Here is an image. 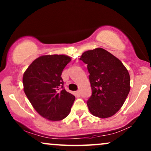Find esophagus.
<instances>
[{"label":"esophagus","mask_w":151,"mask_h":151,"mask_svg":"<svg viewBox=\"0 0 151 151\" xmlns=\"http://www.w3.org/2000/svg\"><path fill=\"white\" fill-rule=\"evenodd\" d=\"M75 94H76V96H77V97H79V96H80V91H77L75 92Z\"/></svg>","instance_id":"esophagus-1"}]
</instances>
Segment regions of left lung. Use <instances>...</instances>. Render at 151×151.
Listing matches in <instances>:
<instances>
[{"label":"left lung","instance_id":"left-lung-1","mask_svg":"<svg viewBox=\"0 0 151 151\" xmlns=\"http://www.w3.org/2000/svg\"><path fill=\"white\" fill-rule=\"evenodd\" d=\"M80 60L87 65L92 94L87 101L89 111L101 119L114 115L130 91V75L119 59L102 48L88 50Z\"/></svg>","mask_w":151,"mask_h":151}]
</instances>
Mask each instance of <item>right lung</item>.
I'll return each mask as SVG.
<instances>
[{
    "instance_id": "obj_1",
    "label": "right lung",
    "mask_w": 151,
    "mask_h": 151,
    "mask_svg": "<svg viewBox=\"0 0 151 151\" xmlns=\"http://www.w3.org/2000/svg\"><path fill=\"white\" fill-rule=\"evenodd\" d=\"M71 61L65 55H43L35 60L22 77L24 91L36 111L50 121L70 114L75 96L64 89L62 71Z\"/></svg>"
}]
</instances>
